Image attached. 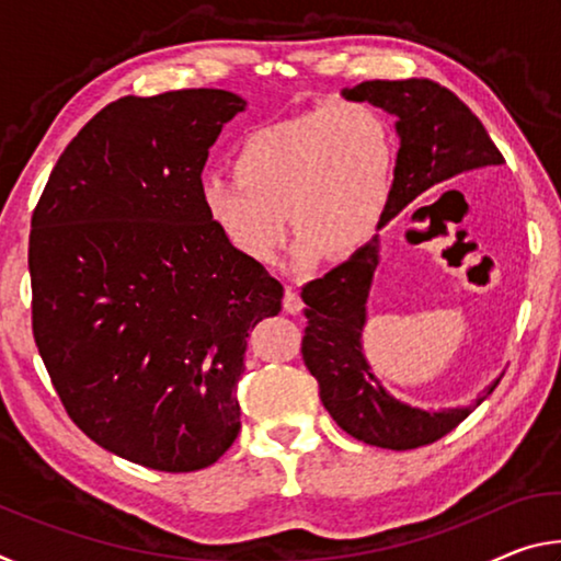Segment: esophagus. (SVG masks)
Returning a JSON list of instances; mask_svg holds the SVG:
<instances>
[{
  "label": "esophagus",
  "mask_w": 561,
  "mask_h": 561,
  "mask_svg": "<svg viewBox=\"0 0 561 561\" xmlns=\"http://www.w3.org/2000/svg\"><path fill=\"white\" fill-rule=\"evenodd\" d=\"M301 309H304V301L299 297V291L294 287L284 289V311H289V314H299Z\"/></svg>",
  "instance_id": "obj_1"
}]
</instances>
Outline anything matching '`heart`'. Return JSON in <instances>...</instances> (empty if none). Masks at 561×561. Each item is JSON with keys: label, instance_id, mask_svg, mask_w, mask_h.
Returning <instances> with one entry per match:
<instances>
[{"label": "heart", "instance_id": "1", "mask_svg": "<svg viewBox=\"0 0 561 561\" xmlns=\"http://www.w3.org/2000/svg\"><path fill=\"white\" fill-rule=\"evenodd\" d=\"M234 175L207 173V220L244 260L270 264L299 232L294 260L344 257L376 232L393 180V136L368 103L336 101L321 111L252 128L232 158Z\"/></svg>", "mask_w": 561, "mask_h": 561}]
</instances>
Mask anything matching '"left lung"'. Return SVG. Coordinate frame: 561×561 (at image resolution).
<instances>
[{
    "label": "left lung",
    "instance_id": "left-lung-1",
    "mask_svg": "<svg viewBox=\"0 0 561 561\" xmlns=\"http://www.w3.org/2000/svg\"><path fill=\"white\" fill-rule=\"evenodd\" d=\"M341 96L358 103L366 101L396 118L401 148L378 230L428 190L478 170L505 165V158L480 118L453 91L431 79L364 81L354 89H344ZM378 250L381 237L376 234L346 262L301 289V299L307 304L304 314L309 319L301 356L317 378L321 403L341 431L376 448L413 450L435 443L462 423L495 391L500 378L470 405L438 411L405 403L378 381L360 339L368 321V291L381 260Z\"/></svg>",
    "mask_w": 561,
    "mask_h": 561
}]
</instances>
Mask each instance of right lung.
I'll list each match as a JSON object with an SVG mask.
<instances>
[{
	"instance_id": "obj_1",
	"label": "right lung",
	"mask_w": 561,
	"mask_h": 561,
	"mask_svg": "<svg viewBox=\"0 0 561 561\" xmlns=\"http://www.w3.org/2000/svg\"><path fill=\"white\" fill-rule=\"evenodd\" d=\"M247 101L222 89L108 103L79 130L32 217V327L66 413L150 470H203L240 433L250 329L282 284L207 220L201 180Z\"/></svg>"
}]
</instances>
